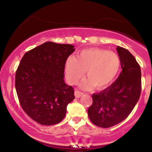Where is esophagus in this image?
Masks as SVG:
<instances>
[{"label": "esophagus", "mask_w": 152, "mask_h": 152, "mask_svg": "<svg viewBox=\"0 0 152 152\" xmlns=\"http://www.w3.org/2000/svg\"><path fill=\"white\" fill-rule=\"evenodd\" d=\"M74 94H75V96H76V98H80V97L82 95H83V93H82V92L79 91H77L76 90L74 92Z\"/></svg>", "instance_id": "1"}]
</instances>
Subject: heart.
Listing matches in <instances>:
<instances>
[{
    "label": "heart",
    "mask_w": 152,
    "mask_h": 152,
    "mask_svg": "<svg viewBox=\"0 0 152 152\" xmlns=\"http://www.w3.org/2000/svg\"><path fill=\"white\" fill-rule=\"evenodd\" d=\"M121 66L119 56L114 52L101 48L81 50L77 57L70 56L66 61V79L71 84L77 83L86 71L88 78L80 84L83 89L109 86L117 76Z\"/></svg>",
    "instance_id": "obj_1"
}]
</instances>
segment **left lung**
Returning <instances> with one entry per match:
<instances>
[{"label":"left lung","instance_id":"obj_1","mask_svg":"<svg viewBox=\"0 0 152 152\" xmlns=\"http://www.w3.org/2000/svg\"><path fill=\"white\" fill-rule=\"evenodd\" d=\"M116 50L121 72L111 86L92 95L93 104L88 115L96 126L109 128L126 118L139 101L142 90L141 69L134 56L122 47Z\"/></svg>","mask_w":152,"mask_h":152}]
</instances>
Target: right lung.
Masks as SVG:
<instances>
[{"label": "right lung", "instance_id": "add662e5", "mask_svg": "<svg viewBox=\"0 0 152 152\" xmlns=\"http://www.w3.org/2000/svg\"><path fill=\"white\" fill-rule=\"evenodd\" d=\"M70 44L46 42L24 54L15 73V89L26 114L42 125L64 119L67 105L75 99L74 88L64 82Z\"/></svg>", "mask_w": 152, "mask_h": 152}]
</instances>
